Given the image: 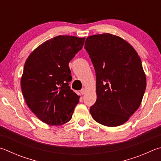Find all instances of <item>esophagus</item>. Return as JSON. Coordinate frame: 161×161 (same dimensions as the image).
<instances>
[{"mask_svg":"<svg viewBox=\"0 0 161 161\" xmlns=\"http://www.w3.org/2000/svg\"><path fill=\"white\" fill-rule=\"evenodd\" d=\"M80 93H81V94H82V95L85 94V93H86V90L84 89H81L80 90Z\"/></svg>","mask_w":161,"mask_h":161,"instance_id":"obj_1","label":"esophagus"}]
</instances>
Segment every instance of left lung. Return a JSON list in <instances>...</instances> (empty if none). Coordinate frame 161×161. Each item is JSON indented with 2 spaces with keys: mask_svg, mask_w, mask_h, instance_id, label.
I'll return each instance as SVG.
<instances>
[{
  "mask_svg": "<svg viewBox=\"0 0 161 161\" xmlns=\"http://www.w3.org/2000/svg\"><path fill=\"white\" fill-rule=\"evenodd\" d=\"M84 48L96 78L97 98L91 115L105 126L124 124L139 108L147 87L138 53L126 41L108 33L86 38Z\"/></svg>",
  "mask_w": 161,
  "mask_h": 161,
  "instance_id": "1",
  "label": "left lung"
}]
</instances>
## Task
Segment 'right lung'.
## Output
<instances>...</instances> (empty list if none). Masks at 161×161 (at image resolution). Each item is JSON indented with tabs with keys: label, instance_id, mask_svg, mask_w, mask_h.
I'll return each instance as SVG.
<instances>
[{
	"label": "right lung",
	"instance_id": "obj_1",
	"mask_svg": "<svg viewBox=\"0 0 161 161\" xmlns=\"http://www.w3.org/2000/svg\"><path fill=\"white\" fill-rule=\"evenodd\" d=\"M85 38L58 36L35 49L26 60L21 78L28 107L42 122L60 125L69 121L80 96L69 86V63L83 47Z\"/></svg>",
	"mask_w": 161,
	"mask_h": 161
}]
</instances>
